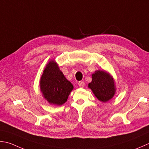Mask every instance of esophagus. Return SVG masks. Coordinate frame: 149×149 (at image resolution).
<instances>
[{"instance_id":"obj_1","label":"esophagus","mask_w":149,"mask_h":149,"mask_svg":"<svg viewBox=\"0 0 149 149\" xmlns=\"http://www.w3.org/2000/svg\"><path fill=\"white\" fill-rule=\"evenodd\" d=\"M78 85L80 87V88H83V87L84 86V83L83 82V81H79V82L78 83Z\"/></svg>"}]
</instances>
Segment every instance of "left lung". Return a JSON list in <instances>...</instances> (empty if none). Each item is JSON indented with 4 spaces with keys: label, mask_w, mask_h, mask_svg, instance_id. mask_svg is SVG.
<instances>
[{
    "label": "left lung",
    "mask_w": 149,
    "mask_h": 149,
    "mask_svg": "<svg viewBox=\"0 0 149 149\" xmlns=\"http://www.w3.org/2000/svg\"><path fill=\"white\" fill-rule=\"evenodd\" d=\"M95 97L103 103L112 100L116 92L112 75L105 70H98L92 75V81L88 85Z\"/></svg>",
    "instance_id": "1"
}]
</instances>
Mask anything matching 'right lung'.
<instances>
[{"instance_id": "add662e5", "label": "right lung", "mask_w": 149, "mask_h": 149, "mask_svg": "<svg viewBox=\"0 0 149 149\" xmlns=\"http://www.w3.org/2000/svg\"><path fill=\"white\" fill-rule=\"evenodd\" d=\"M40 89L49 104L61 106L67 101L74 86L65 77L55 60L46 65L40 79Z\"/></svg>"}]
</instances>
